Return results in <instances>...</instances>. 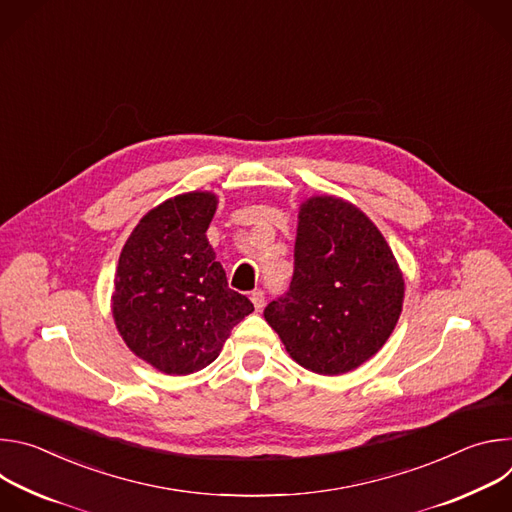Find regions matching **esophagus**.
I'll list each match as a JSON object with an SVG mask.
<instances>
[{"label":"esophagus","mask_w":512,"mask_h":512,"mask_svg":"<svg viewBox=\"0 0 512 512\" xmlns=\"http://www.w3.org/2000/svg\"><path fill=\"white\" fill-rule=\"evenodd\" d=\"M251 302H253L257 312L263 310V306H265V291L263 289H253L251 291Z\"/></svg>","instance_id":"1"}]
</instances>
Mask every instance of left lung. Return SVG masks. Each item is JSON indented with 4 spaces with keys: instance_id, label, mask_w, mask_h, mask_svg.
Returning <instances> with one entry per match:
<instances>
[{
    "instance_id": "8db88e82",
    "label": "left lung",
    "mask_w": 512,
    "mask_h": 512,
    "mask_svg": "<svg viewBox=\"0 0 512 512\" xmlns=\"http://www.w3.org/2000/svg\"><path fill=\"white\" fill-rule=\"evenodd\" d=\"M403 291V273L371 218L342 198L312 196L298 214L294 277L263 316L291 358L332 377L381 350Z\"/></svg>"
}]
</instances>
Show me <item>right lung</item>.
I'll list each match as a JSON object with an SVG mask.
<instances>
[{"mask_svg":"<svg viewBox=\"0 0 512 512\" xmlns=\"http://www.w3.org/2000/svg\"><path fill=\"white\" fill-rule=\"evenodd\" d=\"M212 192H188L145 214L115 273L113 318L125 344L166 375L196 373L221 354L231 330L253 312L229 287L206 239Z\"/></svg>","mask_w":512,"mask_h":512,"instance_id":"add662e5","label":"right lung"}]
</instances>
